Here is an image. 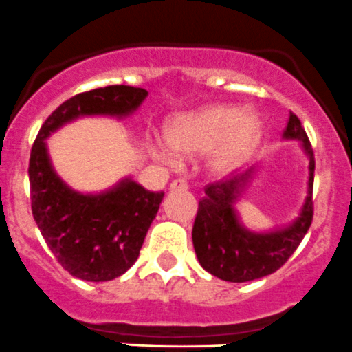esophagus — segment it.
Wrapping results in <instances>:
<instances>
[{"label":"esophagus","mask_w":352,"mask_h":352,"mask_svg":"<svg viewBox=\"0 0 352 352\" xmlns=\"http://www.w3.org/2000/svg\"><path fill=\"white\" fill-rule=\"evenodd\" d=\"M188 188V183L185 182V179H182V178H176V179H173V182H170V190H186Z\"/></svg>","instance_id":"1"}]
</instances>
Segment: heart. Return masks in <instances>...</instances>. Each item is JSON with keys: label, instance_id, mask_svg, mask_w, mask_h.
<instances>
[{"label": "heart", "instance_id": "1", "mask_svg": "<svg viewBox=\"0 0 352 352\" xmlns=\"http://www.w3.org/2000/svg\"><path fill=\"white\" fill-rule=\"evenodd\" d=\"M261 138V120L250 112L240 113L228 105L206 107L197 112L182 113L169 120L166 128L167 145L179 155H193L217 142L212 167L230 169L245 159ZM162 159H169L164 146H157Z\"/></svg>", "mask_w": 352, "mask_h": 352}]
</instances>
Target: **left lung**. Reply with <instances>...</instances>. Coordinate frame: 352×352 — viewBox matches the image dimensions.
<instances>
[{
  "mask_svg": "<svg viewBox=\"0 0 352 352\" xmlns=\"http://www.w3.org/2000/svg\"><path fill=\"white\" fill-rule=\"evenodd\" d=\"M285 138L300 140L309 155V192L300 217L290 228L274 233H250L242 228L232 204L252 169L233 178H221L206 185V197L199 200L192 230L193 247L204 270L226 282H250L274 273L289 261L313 223L314 153L299 117L290 112Z\"/></svg>",
  "mask_w": 352,
  "mask_h": 352,
  "instance_id": "1",
  "label": "left lung"
}]
</instances>
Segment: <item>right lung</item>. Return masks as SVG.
<instances>
[{"instance_id": "1", "label": "right lung", "mask_w": 352, "mask_h": 352, "mask_svg": "<svg viewBox=\"0 0 352 352\" xmlns=\"http://www.w3.org/2000/svg\"><path fill=\"white\" fill-rule=\"evenodd\" d=\"M146 89L112 85L72 96L45 120L29 159L32 216L55 259L76 278L107 282L136 263L164 192L126 179L100 195L70 190L50 164L45 138L79 116H128Z\"/></svg>"}]
</instances>
